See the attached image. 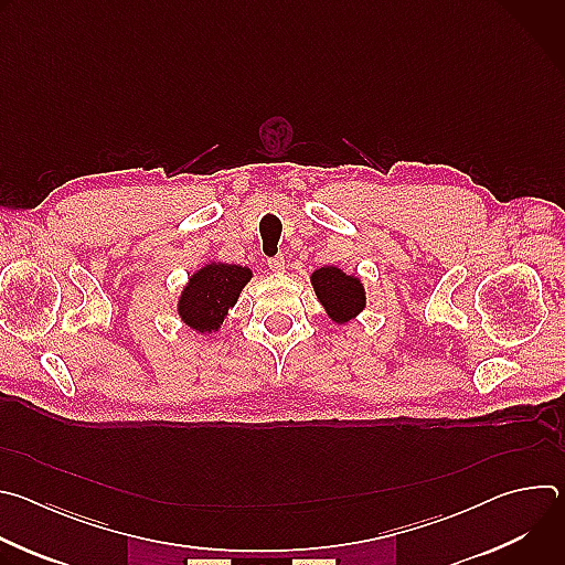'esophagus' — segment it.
Wrapping results in <instances>:
<instances>
[{
    "mask_svg": "<svg viewBox=\"0 0 565 565\" xmlns=\"http://www.w3.org/2000/svg\"><path fill=\"white\" fill-rule=\"evenodd\" d=\"M268 268L273 270V273H284V268H286V264H284V257H273V259H268Z\"/></svg>",
    "mask_w": 565,
    "mask_h": 565,
    "instance_id": "34e87169",
    "label": "esophagus"
}]
</instances>
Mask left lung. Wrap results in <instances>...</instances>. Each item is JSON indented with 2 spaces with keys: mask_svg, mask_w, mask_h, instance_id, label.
Returning a JSON list of instances; mask_svg holds the SVG:
<instances>
[{
  "mask_svg": "<svg viewBox=\"0 0 565 565\" xmlns=\"http://www.w3.org/2000/svg\"><path fill=\"white\" fill-rule=\"evenodd\" d=\"M310 284L317 299L335 324H347V321L358 317L366 306V292L360 277L347 275L338 266L317 268L310 275Z\"/></svg>",
  "mask_w": 565,
  "mask_h": 565,
  "instance_id": "8db88e82",
  "label": "left lung"
}]
</instances>
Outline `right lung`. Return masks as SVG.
<instances>
[{
    "mask_svg": "<svg viewBox=\"0 0 565 565\" xmlns=\"http://www.w3.org/2000/svg\"><path fill=\"white\" fill-rule=\"evenodd\" d=\"M253 270L236 264H205L185 284L179 297V315L199 333H216Z\"/></svg>",
    "mask_w": 565,
    "mask_h": 565,
    "instance_id": "1",
    "label": "right lung"
}]
</instances>
